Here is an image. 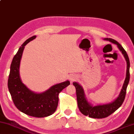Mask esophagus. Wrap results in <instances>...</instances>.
<instances>
[{
  "label": "esophagus",
  "mask_w": 134,
  "mask_h": 134,
  "mask_svg": "<svg viewBox=\"0 0 134 134\" xmlns=\"http://www.w3.org/2000/svg\"><path fill=\"white\" fill-rule=\"evenodd\" d=\"M76 79H77V77L75 75H71L69 76V79L70 81H71V82H73L74 81H75Z\"/></svg>",
  "instance_id": "1"
}]
</instances>
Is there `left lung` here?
Instances as JSON below:
<instances>
[{
  "mask_svg": "<svg viewBox=\"0 0 134 134\" xmlns=\"http://www.w3.org/2000/svg\"><path fill=\"white\" fill-rule=\"evenodd\" d=\"M104 39L116 44L118 49L123 54L126 61V64H127L126 78L120 93L116 99H115L113 102L109 103V104L99 105H97V106H93L92 104H91L88 101L85 97L83 88L78 83L76 82L73 83V85L76 88L77 102H78V106L79 110L84 115L88 116L90 118H92L100 119L106 118L118 109L122 104L124 100L125 99L126 88H127L129 81H130V62L128 56L125 49L115 40L111 38H105Z\"/></svg>",
  "mask_w": 134,
  "mask_h": 134,
  "instance_id": "left-lung-1",
  "label": "left lung"
}]
</instances>
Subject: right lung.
Returning a JSON list of instances; mask_svg holds the SVG:
<instances>
[{"label":"right lung","instance_id":"add662e5","mask_svg":"<svg viewBox=\"0 0 134 134\" xmlns=\"http://www.w3.org/2000/svg\"><path fill=\"white\" fill-rule=\"evenodd\" d=\"M34 36L27 39L21 46L12 62L8 86L13 102L16 107L27 115L43 118L51 115L57 108L59 93L70 85L66 81L56 84L42 93H35L28 89L21 81L19 67L25 46L36 38Z\"/></svg>","mask_w":134,"mask_h":134}]
</instances>
